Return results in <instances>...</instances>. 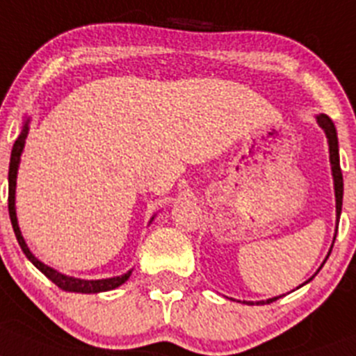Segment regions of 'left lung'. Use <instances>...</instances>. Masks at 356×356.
<instances>
[{
    "instance_id": "left-lung-1",
    "label": "left lung",
    "mask_w": 356,
    "mask_h": 356,
    "mask_svg": "<svg viewBox=\"0 0 356 356\" xmlns=\"http://www.w3.org/2000/svg\"><path fill=\"white\" fill-rule=\"evenodd\" d=\"M316 122H318V125L321 127L323 132H325V136H327L328 152H330V168H332V178H334V192H335V234H337L339 218H341V210H342V194H344V184H342L341 162H339L337 130H335L334 122H332V120L328 118L327 114H318V116H316ZM335 234H334V242H335ZM334 242H332V247H334ZM332 247H330V250H328V254H327V257H325V261H323V263H321V266H319V268H318V272L323 268V265L327 263L328 256H330V252H332ZM318 272H316V273H318ZM316 273H314V275H316ZM314 275H312L309 280H305L304 284L311 282V280L314 279ZM304 284H300V286H304ZM300 286H298V288H300ZM279 298H280V296H273V298H268V300H259V302H256V305L272 304V302H275V300H279ZM238 302H240V300H238ZM243 304L254 305V302H247V300H243Z\"/></svg>"
}]
</instances>
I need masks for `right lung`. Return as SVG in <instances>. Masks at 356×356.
<instances>
[{
	"instance_id": "add662e5",
	"label": "right lung",
	"mask_w": 356,
	"mask_h": 356,
	"mask_svg": "<svg viewBox=\"0 0 356 356\" xmlns=\"http://www.w3.org/2000/svg\"><path fill=\"white\" fill-rule=\"evenodd\" d=\"M29 132V118L24 120L22 123L21 134H19V138L15 139L14 148H12V155H10V169H8V213H10V220H12V227H14L15 238H17L19 245H21L22 252L26 254L31 263L47 277L49 280H52L54 284L58 286L63 291H70V293H102V291H111V289H116L118 286L125 284L129 277L132 275V270H129L123 275H116V277H109V279H95V280H88V279H77V277H70L65 275V273L58 272V270L51 268L49 265L42 263L37 256H35L31 250H29L28 243H26L24 236L21 233V227H19L17 222V213H15V187H17V171H19V164H21V155L24 152V145H26V138H28ZM155 218V215L152 217V220ZM149 220V222H152Z\"/></svg>"
}]
</instances>
